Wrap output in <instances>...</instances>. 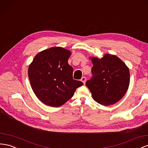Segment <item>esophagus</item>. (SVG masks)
<instances>
[{
    "label": "esophagus",
    "mask_w": 148,
    "mask_h": 148,
    "mask_svg": "<svg viewBox=\"0 0 148 148\" xmlns=\"http://www.w3.org/2000/svg\"><path fill=\"white\" fill-rule=\"evenodd\" d=\"M81 81H82L84 84H85V82H86V78H85V77H82V79H81Z\"/></svg>",
    "instance_id": "esophagus-1"
}]
</instances>
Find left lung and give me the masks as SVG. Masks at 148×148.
Returning a JSON list of instances; mask_svg holds the SVG:
<instances>
[{"mask_svg":"<svg viewBox=\"0 0 148 148\" xmlns=\"http://www.w3.org/2000/svg\"><path fill=\"white\" fill-rule=\"evenodd\" d=\"M93 77L86 83L95 101L110 106L124 97L130 85L128 67L117 56L106 53L101 58L90 57Z\"/></svg>","mask_w":148,"mask_h":148,"instance_id":"obj_1","label":"left lung"}]
</instances>
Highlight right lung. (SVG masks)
Instances as JSON below:
<instances>
[{
	"mask_svg": "<svg viewBox=\"0 0 148 148\" xmlns=\"http://www.w3.org/2000/svg\"><path fill=\"white\" fill-rule=\"evenodd\" d=\"M71 52L60 47H51L35 55L28 70L34 93L45 105L60 106L73 97L83 82L73 79V67L68 60Z\"/></svg>",
	"mask_w": 148,
	"mask_h": 148,
	"instance_id": "obj_1",
	"label": "right lung"
}]
</instances>
